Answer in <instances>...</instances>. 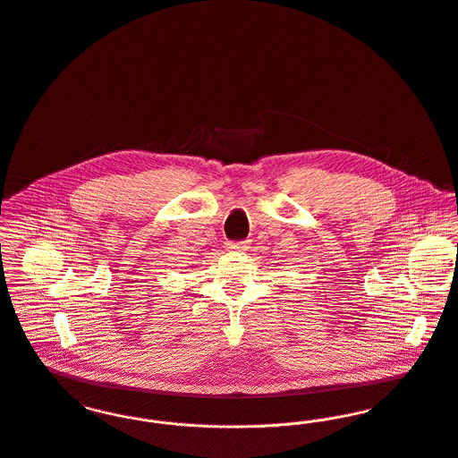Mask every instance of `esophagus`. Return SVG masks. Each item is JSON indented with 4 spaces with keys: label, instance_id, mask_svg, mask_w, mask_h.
<instances>
[{
    "label": "esophagus",
    "instance_id": "obj_1",
    "mask_svg": "<svg viewBox=\"0 0 458 458\" xmlns=\"http://www.w3.org/2000/svg\"><path fill=\"white\" fill-rule=\"evenodd\" d=\"M230 250H235V252H244L247 250V247H249V242L247 241H241V242H228L226 244Z\"/></svg>",
    "mask_w": 458,
    "mask_h": 458
}]
</instances>
